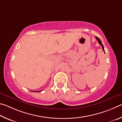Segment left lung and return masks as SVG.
Here are the masks:
<instances>
[{"instance_id": "left-lung-1", "label": "left lung", "mask_w": 122, "mask_h": 122, "mask_svg": "<svg viewBox=\"0 0 122 122\" xmlns=\"http://www.w3.org/2000/svg\"><path fill=\"white\" fill-rule=\"evenodd\" d=\"M96 38H97V41H98V42H99V43L101 45V46H102V50H103V51L104 52H105V51H104V46H103V44H102V42H101V40H100V38H98L97 37H96Z\"/></svg>"}]
</instances>
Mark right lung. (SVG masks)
I'll return each mask as SVG.
<instances>
[{
  "instance_id": "add662e5",
  "label": "right lung",
  "mask_w": 122,
  "mask_h": 122,
  "mask_svg": "<svg viewBox=\"0 0 122 122\" xmlns=\"http://www.w3.org/2000/svg\"><path fill=\"white\" fill-rule=\"evenodd\" d=\"M32 92H41V91H31Z\"/></svg>"
}]
</instances>
